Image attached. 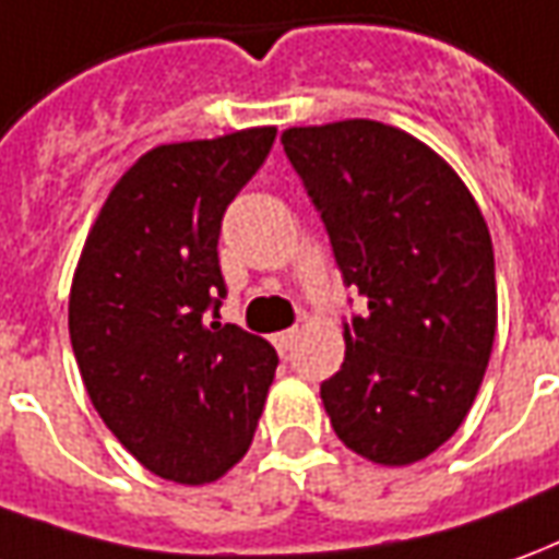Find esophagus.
Returning <instances> with one entry per match:
<instances>
[{
	"label": "esophagus",
	"instance_id": "esophagus-1",
	"mask_svg": "<svg viewBox=\"0 0 559 559\" xmlns=\"http://www.w3.org/2000/svg\"><path fill=\"white\" fill-rule=\"evenodd\" d=\"M295 341H298V329H286L280 331V334H273V346H276L280 353H288V349L295 346Z\"/></svg>",
	"mask_w": 559,
	"mask_h": 559
}]
</instances>
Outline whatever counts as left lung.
Listing matches in <instances>:
<instances>
[{"label": "left lung", "instance_id": "left-lung-1", "mask_svg": "<svg viewBox=\"0 0 559 559\" xmlns=\"http://www.w3.org/2000/svg\"><path fill=\"white\" fill-rule=\"evenodd\" d=\"M346 286L368 313L344 325L322 383L337 438L361 460L411 465L463 426L496 337L487 222L460 173L399 127L349 118L283 130Z\"/></svg>", "mask_w": 559, "mask_h": 559}]
</instances>
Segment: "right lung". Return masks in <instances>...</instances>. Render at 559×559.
Instances as JSON below:
<instances>
[{"mask_svg":"<svg viewBox=\"0 0 559 559\" xmlns=\"http://www.w3.org/2000/svg\"><path fill=\"white\" fill-rule=\"evenodd\" d=\"M276 127L167 142L127 167L87 230L69 341L111 435L157 478L200 487L246 456L276 349L218 317V230Z\"/></svg>","mask_w":559,"mask_h":559,"instance_id":"1","label":"right lung"}]
</instances>
